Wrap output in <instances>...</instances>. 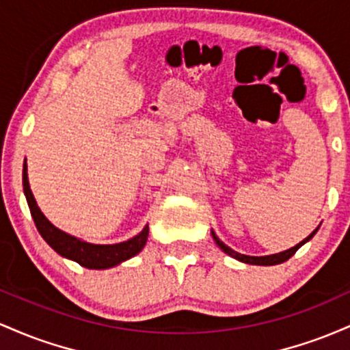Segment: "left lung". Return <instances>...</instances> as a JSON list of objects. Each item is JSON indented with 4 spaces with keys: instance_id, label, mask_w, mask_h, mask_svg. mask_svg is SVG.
<instances>
[{
    "instance_id": "obj_1",
    "label": "left lung",
    "mask_w": 350,
    "mask_h": 350,
    "mask_svg": "<svg viewBox=\"0 0 350 350\" xmlns=\"http://www.w3.org/2000/svg\"><path fill=\"white\" fill-rule=\"evenodd\" d=\"M317 230H319V226H317L316 230H314L312 233L309 234L308 238H304V239H302L301 243H297V245H296V246H293V248H289V250H286V251H281V253H276V254H268V256H248V254H241V253H238V251L231 250L230 246H226L225 243H223L221 239H219V238L217 237V233H215L213 230H211V237H213L215 243H217V245H218V248L221 250V251H225V253L228 254V256L234 258V260H238V261H241V262H246V265H258V266H274V265H281V262L288 261L289 258H291L293 254L296 253V251L299 250L302 245H304V243H308L309 239H311V238L314 237V234L317 233Z\"/></svg>"
}]
</instances>
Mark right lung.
<instances>
[{
  "instance_id": "1",
  "label": "right lung",
  "mask_w": 350,
  "mask_h": 350,
  "mask_svg": "<svg viewBox=\"0 0 350 350\" xmlns=\"http://www.w3.org/2000/svg\"><path fill=\"white\" fill-rule=\"evenodd\" d=\"M23 188H25L26 202L29 206L31 217L34 219L39 234L44 238V241L61 254L62 258H68L70 261L79 262L81 266L89 269H109L113 266L120 265V262L131 260L132 256L139 254L144 250L145 243L148 238V225L144 226V230L139 234L127 239V241L116 243V245H94L88 243L84 239L72 237V234L66 233V231L59 230L54 226L48 218L44 217L41 210H39L36 200H34L33 191H31L29 180H27V165L25 160L23 165Z\"/></svg>"
}]
</instances>
